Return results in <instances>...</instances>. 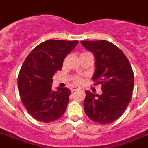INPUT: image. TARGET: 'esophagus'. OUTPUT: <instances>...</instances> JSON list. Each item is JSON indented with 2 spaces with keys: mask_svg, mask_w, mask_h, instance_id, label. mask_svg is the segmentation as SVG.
Segmentation results:
<instances>
[{
  "mask_svg": "<svg viewBox=\"0 0 148 148\" xmlns=\"http://www.w3.org/2000/svg\"><path fill=\"white\" fill-rule=\"evenodd\" d=\"M79 89H80V88H77V87H73V88L71 89V92H74V91L77 90H79Z\"/></svg>",
  "mask_w": 148,
  "mask_h": 148,
  "instance_id": "1",
  "label": "esophagus"
}]
</instances>
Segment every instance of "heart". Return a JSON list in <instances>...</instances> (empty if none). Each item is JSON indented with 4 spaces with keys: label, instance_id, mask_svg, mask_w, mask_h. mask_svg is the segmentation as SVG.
<instances>
[{
    "label": "heart",
    "instance_id": "b5f03b06",
    "mask_svg": "<svg viewBox=\"0 0 148 148\" xmlns=\"http://www.w3.org/2000/svg\"><path fill=\"white\" fill-rule=\"evenodd\" d=\"M74 81L76 84L81 85L82 83H83V79L81 77H79V76H76V77H74Z\"/></svg>",
    "mask_w": 148,
    "mask_h": 148
}]
</instances>
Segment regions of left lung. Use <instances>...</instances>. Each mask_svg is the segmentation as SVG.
<instances>
[{
  "instance_id": "1",
  "label": "left lung",
  "mask_w": 148,
  "mask_h": 148,
  "mask_svg": "<svg viewBox=\"0 0 148 148\" xmlns=\"http://www.w3.org/2000/svg\"><path fill=\"white\" fill-rule=\"evenodd\" d=\"M95 56L92 80L101 84L103 93L85 91L84 110L95 123L109 124L120 118L130 103L134 74L128 59L116 45L107 40L80 41Z\"/></svg>"
}]
</instances>
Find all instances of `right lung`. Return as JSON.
<instances>
[{
    "mask_svg": "<svg viewBox=\"0 0 148 148\" xmlns=\"http://www.w3.org/2000/svg\"><path fill=\"white\" fill-rule=\"evenodd\" d=\"M77 43V40L44 41L25 58L18 75V89L23 104L36 120L48 123L65 113L71 90L67 88L52 90L53 77Z\"/></svg>",
    "mask_w": 148,
    "mask_h": 148,
    "instance_id": "obj_1",
    "label": "right lung"
}]
</instances>
